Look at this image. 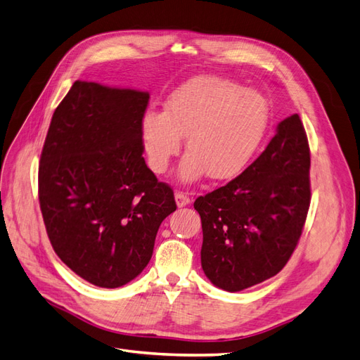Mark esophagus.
<instances>
[{
	"label": "esophagus",
	"mask_w": 360,
	"mask_h": 360,
	"mask_svg": "<svg viewBox=\"0 0 360 360\" xmlns=\"http://www.w3.org/2000/svg\"><path fill=\"white\" fill-rule=\"evenodd\" d=\"M174 200H176V205L179 208L190 204V198H188L187 193H184V191H176V193H174Z\"/></svg>",
	"instance_id": "34e87169"
}]
</instances>
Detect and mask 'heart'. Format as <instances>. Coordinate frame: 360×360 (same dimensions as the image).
Returning <instances> with one entry per match:
<instances>
[{"mask_svg":"<svg viewBox=\"0 0 360 360\" xmlns=\"http://www.w3.org/2000/svg\"><path fill=\"white\" fill-rule=\"evenodd\" d=\"M268 124L269 106L259 92L226 79L198 76L172 92L165 112L144 114L141 135L153 172H167L186 136L188 153L181 161L179 179L188 184L208 173L211 179L225 181L248 167Z\"/></svg>","mask_w":360,"mask_h":360,"instance_id":"heart-1","label":"heart"}]
</instances>
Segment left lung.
I'll use <instances>...</instances> for the list:
<instances>
[{
    "instance_id": "left-lung-1",
    "label": "left lung",
    "mask_w": 360,
    "mask_h": 360,
    "mask_svg": "<svg viewBox=\"0 0 360 360\" xmlns=\"http://www.w3.org/2000/svg\"><path fill=\"white\" fill-rule=\"evenodd\" d=\"M309 173L307 135L293 114L250 167L195 200L204 234L200 263L211 283L238 292L284 268L306 224Z\"/></svg>"
}]
</instances>
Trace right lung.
Listing matches in <instances>:
<instances>
[{
    "label": "right lung",
    "mask_w": 360,
    "mask_h": 360,
    "mask_svg": "<svg viewBox=\"0 0 360 360\" xmlns=\"http://www.w3.org/2000/svg\"><path fill=\"white\" fill-rule=\"evenodd\" d=\"M149 92L72 84L56 108L39 164V205L54 252L98 288L115 289L152 259L170 186L143 158Z\"/></svg>",
    "instance_id": "right-lung-1"
}]
</instances>
